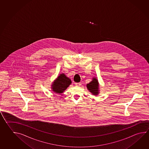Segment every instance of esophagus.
<instances>
[{
  "instance_id": "34e87169",
  "label": "esophagus",
  "mask_w": 149,
  "mask_h": 149,
  "mask_svg": "<svg viewBox=\"0 0 149 149\" xmlns=\"http://www.w3.org/2000/svg\"><path fill=\"white\" fill-rule=\"evenodd\" d=\"M75 85H77V86H79V85H81V82H79V83H75Z\"/></svg>"
}]
</instances>
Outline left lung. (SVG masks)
Masks as SVG:
<instances>
[{
    "instance_id": "8db88e82",
    "label": "left lung",
    "mask_w": 149,
    "mask_h": 149,
    "mask_svg": "<svg viewBox=\"0 0 149 149\" xmlns=\"http://www.w3.org/2000/svg\"><path fill=\"white\" fill-rule=\"evenodd\" d=\"M87 88L90 92L94 95H97L99 93V84L97 79L93 78L92 81L87 84Z\"/></svg>"
}]
</instances>
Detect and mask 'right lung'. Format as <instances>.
<instances>
[{"mask_svg":"<svg viewBox=\"0 0 149 149\" xmlns=\"http://www.w3.org/2000/svg\"><path fill=\"white\" fill-rule=\"evenodd\" d=\"M71 80L64 74H61L52 84V91L56 93H61L71 84Z\"/></svg>","mask_w":149,"mask_h":149,"instance_id":"1","label":"right lung"}]
</instances>
